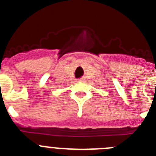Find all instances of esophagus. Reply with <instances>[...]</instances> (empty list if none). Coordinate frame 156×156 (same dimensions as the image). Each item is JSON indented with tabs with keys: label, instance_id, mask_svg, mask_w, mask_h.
I'll return each mask as SVG.
<instances>
[{
	"label": "esophagus",
	"instance_id": "obj_1",
	"mask_svg": "<svg viewBox=\"0 0 156 156\" xmlns=\"http://www.w3.org/2000/svg\"><path fill=\"white\" fill-rule=\"evenodd\" d=\"M80 80H82V79H80Z\"/></svg>",
	"mask_w": 156,
	"mask_h": 156
}]
</instances>
